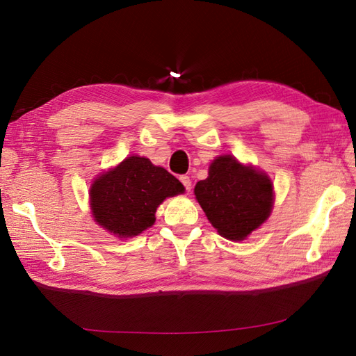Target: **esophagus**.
<instances>
[{"instance_id": "1", "label": "esophagus", "mask_w": 356, "mask_h": 356, "mask_svg": "<svg viewBox=\"0 0 356 356\" xmlns=\"http://www.w3.org/2000/svg\"><path fill=\"white\" fill-rule=\"evenodd\" d=\"M179 181L182 182V186L186 187L187 193H190V190H191V179H190V177H187V175H181V177H179Z\"/></svg>"}]
</instances>
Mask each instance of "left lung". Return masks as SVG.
<instances>
[{"instance_id":"1","label":"left lung","mask_w":356,"mask_h":356,"mask_svg":"<svg viewBox=\"0 0 356 356\" xmlns=\"http://www.w3.org/2000/svg\"><path fill=\"white\" fill-rule=\"evenodd\" d=\"M195 195L209 222L230 241H243L260 227L275 202L267 174L230 154L212 161L208 178L197 182Z\"/></svg>"}]
</instances>
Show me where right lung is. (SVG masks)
<instances>
[{
    "label": "right lung",
    "instance_id": "obj_1",
    "mask_svg": "<svg viewBox=\"0 0 356 356\" xmlns=\"http://www.w3.org/2000/svg\"><path fill=\"white\" fill-rule=\"evenodd\" d=\"M184 186L149 159L131 156L101 174L90 186L95 221L117 238H134L156 221V211L166 197L184 193Z\"/></svg>",
    "mask_w": 356,
    "mask_h": 356
}]
</instances>
